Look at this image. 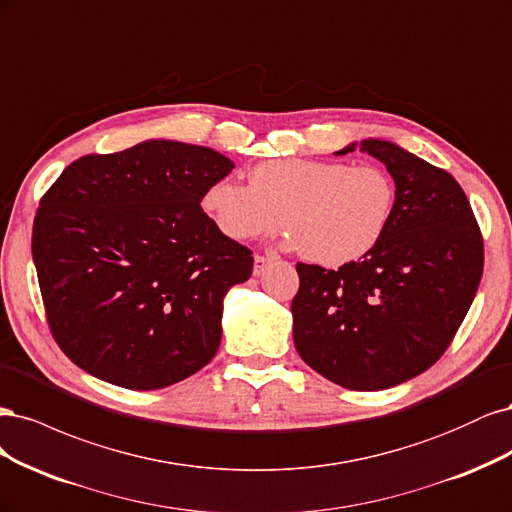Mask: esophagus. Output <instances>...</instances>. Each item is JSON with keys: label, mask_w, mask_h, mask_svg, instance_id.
<instances>
[{"label": "esophagus", "mask_w": 512, "mask_h": 512, "mask_svg": "<svg viewBox=\"0 0 512 512\" xmlns=\"http://www.w3.org/2000/svg\"><path fill=\"white\" fill-rule=\"evenodd\" d=\"M276 259H278L276 255H257V257H255V266H253V274H255V276H261L263 272H266V270L272 266V263H274Z\"/></svg>", "instance_id": "esophagus-1"}]
</instances>
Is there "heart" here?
I'll return each mask as SVG.
<instances>
[{
  "label": "heart",
  "mask_w": 512,
  "mask_h": 512,
  "mask_svg": "<svg viewBox=\"0 0 512 512\" xmlns=\"http://www.w3.org/2000/svg\"><path fill=\"white\" fill-rule=\"evenodd\" d=\"M395 206L398 187L385 168L298 157L259 163L249 172V187L223 178L202 195L204 212L225 238H261L280 223L289 249L325 268L370 255Z\"/></svg>",
  "instance_id": "b5f03b06"
}]
</instances>
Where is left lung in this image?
I'll return each mask as SVG.
<instances>
[{
	"mask_svg": "<svg viewBox=\"0 0 512 512\" xmlns=\"http://www.w3.org/2000/svg\"><path fill=\"white\" fill-rule=\"evenodd\" d=\"M385 163L398 206L385 238L338 270L298 263L293 342L340 387L381 391L434 366L464 321L483 276V236L457 180L406 148L368 138L336 155Z\"/></svg>",
	"mask_w": 512,
	"mask_h": 512,
	"instance_id": "8db88e82",
	"label": "left lung"
}]
</instances>
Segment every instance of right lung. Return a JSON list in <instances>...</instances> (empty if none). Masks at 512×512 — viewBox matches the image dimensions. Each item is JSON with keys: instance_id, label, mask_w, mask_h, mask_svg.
<instances>
[{"instance_id": "obj_1", "label": "right lung", "mask_w": 512, "mask_h": 512, "mask_svg": "<svg viewBox=\"0 0 512 512\" xmlns=\"http://www.w3.org/2000/svg\"><path fill=\"white\" fill-rule=\"evenodd\" d=\"M232 170L212 148L144 140L76 159L44 193L31 255L48 325L78 368L148 391L217 355L223 300L253 255L200 202Z\"/></svg>"}]
</instances>
